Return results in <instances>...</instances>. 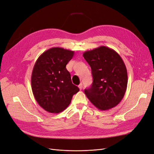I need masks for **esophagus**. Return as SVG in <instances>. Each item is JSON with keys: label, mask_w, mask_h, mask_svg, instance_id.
Masks as SVG:
<instances>
[{"label": "esophagus", "mask_w": 154, "mask_h": 154, "mask_svg": "<svg viewBox=\"0 0 154 154\" xmlns=\"http://www.w3.org/2000/svg\"><path fill=\"white\" fill-rule=\"evenodd\" d=\"M78 87H79V88H80V90H82V88H83V85H82V83H80V84L78 85Z\"/></svg>", "instance_id": "34e87169"}]
</instances>
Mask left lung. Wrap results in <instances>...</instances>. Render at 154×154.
Segmentation results:
<instances>
[{
    "label": "left lung",
    "instance_id": "8db88e82",
    "mask_svg": "<svg viewBox=\"0 0 154 154\" xmlns=\"http://www.w3.org/2000/svg\"><path fill=\"white\" fill-rule=\"evenodd\" d=\"M83 57L91 67L93 82L85 90L87 98L97 109L107 110L118 105L127 87V68L114 49L100 46L87 51Z\"/></svg>",
    "mask_w": 154,
    "mask_h": 154
}]
</instances>
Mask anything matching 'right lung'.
Segmentation results:
<instances>
[{"mask_svg":"<svg viewBox=\"0 0 154 154\" xmlns=\"http://www.w3.org/2000/svg\"><path fill=\"white\" fill-rule=\"evenodd\" d=\"M74 54L73 51L52 48L42 54L35 63L31 74L32 94L38 105L50 113L64 110L79 91L66 69Z\"/></svg>","mask_w":154,"mask_h":154,"instance_id":"add662e5","label":"right lung"}]
</instances>
